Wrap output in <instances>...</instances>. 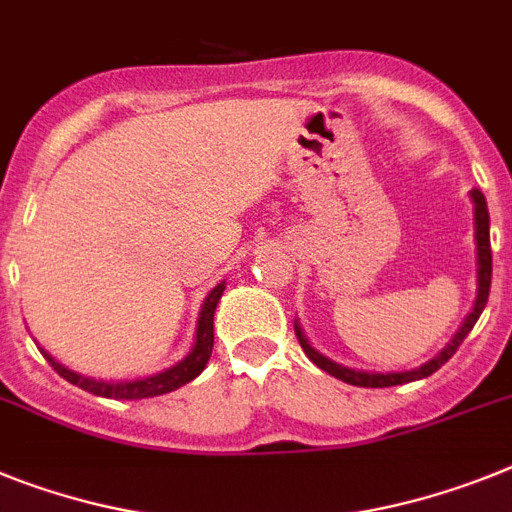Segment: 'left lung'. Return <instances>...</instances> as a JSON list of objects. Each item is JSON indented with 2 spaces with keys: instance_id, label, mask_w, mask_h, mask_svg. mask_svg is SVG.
<instances>
[{
  "instance_id": "1",
  "label": "left lung",
  "mask_w": 512,
  "mask_h": 512,
  "mask_svg": "<svg viewBox=\"0 0 512 512\" xmlns=\"http://www.w3.org/2000/svg\"><path fill=\"white\" fill-rule=\"evenodd\" d=\"M471 200H474V231H476V302L474 309L468 312V317L463 320L461 330L455 333L453 341L435 356V359H429L427 364L416 369H406V372H364V369H351L343 367V364L330 362L328 356H322L320 351L312 349L304 336V330L299 322H294L296 338L302 343L304 354L312 359L320 369H325L328 375L338 377V380L349 382V385H356V388H390V385H403V382H414V380H424L432 372L442 367V364L448 362L450 356L458 351V346L463 343V338L471 333V328L476 325L479 315H482V309L487 307L489 299V286H492V247H489V210H487V200L479 190H471Z\"/></svg>"
}]
</instances>
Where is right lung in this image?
<instances>
[{
    "instance_id": "obj_1",
    "label": "right lung",
    "mask_w": 512,
    "mask_h": 512,
    "mask_svg": "<svg viewBox=\"0 0 512 512\" xmlns=\"http://www.w3.org/2000/svg\"><path fill=\"white\" fill-rule=\"evenodd\" d=\"M223 289H226V281H221L216 289L205 296L203 309H200V317H197V336L195 346L182 362H176L174 367L163 369L150 377H140V380H122V382H109V380H93V377H83L67 369L64 364H59L57 359H51L44 349L41 354L49 359V364L57 369V375L64 377L67 382L77 385V388L88 390L93 395H101V398H114V401H137V398H153V395L171 393V390L182 388L187 382L195 380L200 372L208 364L210 354H213V315H216V307L221 302Z\"/></svg>"
}]
</instances>
